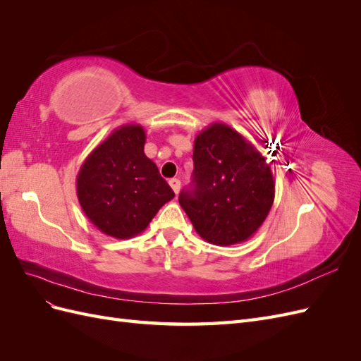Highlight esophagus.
Returning a JSON list of instances; mask_svg holds the SVG:
<instances>
[{
	"mask_svg": "<svg viewBox=\"0 0 361 361\" xmlns=\"http://www.w3.org/2000/svg\"><path fill=\"white\" fill-rule=\"evenodd\" d=\"M169 183H170V187L173 188V191L178 194V192H179V188H180V180L176 179V178H173V179L169 180Z\"/></svg>",
	"mask_w": 361,
	"mask_h": 361,
	"instance_id": "obj_1",
	"label": "esophagus"
}]
</instances>
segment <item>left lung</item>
<instances>
[{"label":"left lung","mask_w":361,"mask_h":361,"mask_svg":"<svg viewBox=\"0 0 361 361\" xmlns=\"http://www.w3.org/2000/svg\"><path fill=\"white\" fill-rule=\"evenodd\" d=\"M192 187L179 195L195 232L214 245L247 241L274 203L267 158L241 134L215 122L194 140Z\"/></svg>","instance_id":"left-lung-1"}]
</instances>
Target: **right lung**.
<instances>
[{"label": "right lung", "instance_id": "1", "mask_svg": "<svg viewBox=\"0 0 361 361\" xmlns=\"http://www.w3.org/2000/svg\"><path fill=\"white\" fill-rule=\"evenodd\" d=\"M145 143L141 125L118 126L92 150L76 176L84 214L108 236L134 238L174 197L157 164L146 157Z\"/></svg>", "mask_w": 361, "mask_h": 361}]
</instances>
